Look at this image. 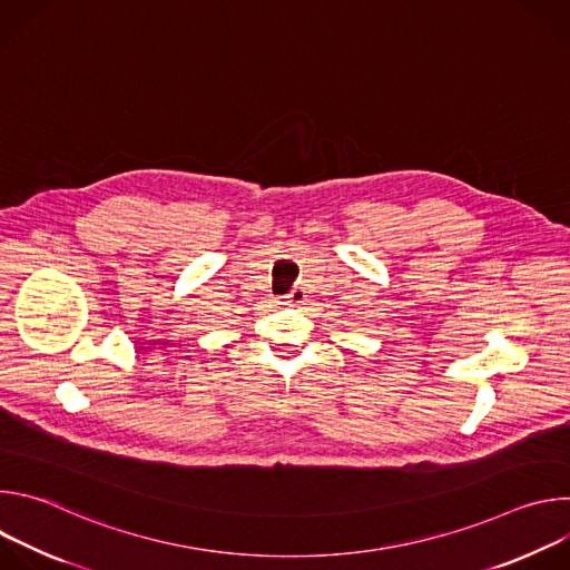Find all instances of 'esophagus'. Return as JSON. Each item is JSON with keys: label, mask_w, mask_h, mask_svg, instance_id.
<instances>
[{"label": "esophagus", "mask_w": 570, "mask_h": 570, "mask_svg": "<svg viewBox=\"0 0 570 570\" xmlns=\"http://www.w3.org/2000/svg\"><path fill=\"white\" fill-rule=\"evenodd\" d=\"M306 291L304 288H293L288 295H286V304H291V306H302L304 302H306Z\"/></svg>", "instance_id": "1"}]
</instances>
